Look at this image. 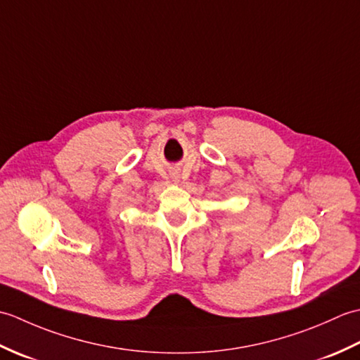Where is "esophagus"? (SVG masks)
<instances>
[{"label": "esophagus", "mask_w": 360, "mask_h": 360, "mask_svg": "<svg viewBox=\"0 0 360 360\" xmlns=\"http://www.w3.org/2000/svg\"><path fill=\"white\" fill-rule=\"evenodd\" d=\"M179 178V176L178 174H173V179H178Z\"/></svg>", "instance_id": "1"}]
</instances>
